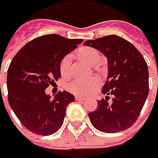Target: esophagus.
<instances>
[{"instance_id":"obj_1","label":"esophagus","mask_w":158,"mask_h":158,"mask_svg":"<svg viewBox=\"0 0 158 158\" xmlns=\"http://www.w3.org/2000/svg\"><path fill=\"white\" fill-rule=\"evenodd\" d=\"M75 99L76 100H79V101H82V100H85L86 98H85V97H82V96H79V95H76Z\"/></svg>"}]
</instances>
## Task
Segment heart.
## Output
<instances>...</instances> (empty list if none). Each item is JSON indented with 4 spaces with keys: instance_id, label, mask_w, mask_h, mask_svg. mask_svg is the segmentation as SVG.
<instances>
[{
    "instance_id": "b5f03b06",
    "label": "heart",
    "mask_w": 158,
    "mask_h": 158,
    "mask_svg": "<svg viewBox=\"0 0 158 158\" xmlns=\"http://www.w3.org/2000/svg\"><path fill=\"white\" fill-rule=\"evenodd\" d=\"M74 56L81 60L85 61L89 65L93 66L100 60L101 54L98 49L91 47H82L79 48L74 54ZM60 73L63 77H68L71 73L70 69V58L68 56L64 57L60 63ZM95 69L98 72L101 71L99 67L96 66ZM99 81L97 78H90L87 79H77L69 85V90L73 93L85 95L90 91L94 90L98 86Z\"/></svg>"
}]
</instances>
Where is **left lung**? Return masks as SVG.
Returning a JSON list of instances; mask_svg holds the SVG:
<instances>
[{
    "label": "left lung",
    "mask_w": 158,
    "mask_h": 158,
    "mask_svg": "<svg viewBox=\"0 0 158 158\" xmlns=\"http://www.w3.org/2000/svg\"><path fill=\"white\" fill-rule=\"evenodd\" d=\"M85 45L100 50L109 62V74L102 90L107 97L88 114L90 122L103 133L124 131L135 123L148 96L147 63L130 42L116 35L87 40ZM109 94L114 96L111 104L106 100Z\"/></svg>",
    "instance_id": "obj_1"
}]
</instances>
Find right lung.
<instances>
[{
	"instance_id": "obj_1",
	"label": "right lung",
	"mask_w": 158,
	"mask_h": 158,
	"mask_svg": "<svg viewBox=\"0 0 158 158\" xmlns=\"http://www.w3.org/2000/svg\"><path fill=\"white\" fill-rule=\"evenodd\" d=\"M83 39L48 34L33 39L19 49L7 70L8 102L25 128L38 135L56 133L74 96L64 90L51 98L45 93L60 78V63Z\"/></svg>"
}]
</instances>
